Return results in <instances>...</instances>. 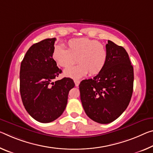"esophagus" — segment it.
Here are the masks:
<instances>
[{"label":"esophagus","instance_id":"1","mask_svg":"<svg viewBox=\"0 0 153 153\" xmlns=\"http://www.w3.org/2000/svg\"><path fill=\"white\" fill-rule=\"evenodd\" d=\"M74 82H75V85H76V86H78L79 83H80V82H79V80H74Z\"/></svg>","mask_w":153,"mask_h":153}]
</instances>
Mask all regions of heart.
<instances>
[{"label": "heart", "mask_w": 153, "mask_h": 153, "mask_svg": "<svg viewBox=\"0 0 153 153\" xmlns=\"http://www.w3.org/2000/svg\"><path fill=\"white\" fill-rule=\"evenodd\" d=\"M53 58L59 66L67 68L77 62L78 65L65 70V76L79 79L89 73L94 76L100 73L107 61L108 52L105 46L97 41L88 38L70 39L67 50L56 46L53 52Z\"/></svg>", "instance_id": "heart-1"}]
</instances>
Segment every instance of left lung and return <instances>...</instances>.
Returning a JSON list of instances; mask_svg holds the SVG:
<instances>
[{
    "mask_svg": "<svg viewBox=\"0 0 153 153\" xmlns=\"http://www.w3.org/2000/svg\"><path fill=\"white\" fill-rule=\"evenodd\" d=\"M105 48L108 58L102 71L79 85L86 115L101 124L113 122L127 109L134 79L133 67L125 48L110 40Z\"/></svg>",
    "mask_w": 153,
    "mask_h": 153,
    "instance_id": "left-lung-1",
    "label": "left lung"
}]
</instances>
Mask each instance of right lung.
Listing matches in <instances>:
<instances>
[{
    "label": "right lung",
    "mask_w": 153,
    "mask_h": 153,
    "mask_svg": "<svg viewBox=\"0 0 153 153\" xmlns=\"http://www.w3.org/2000/svg\"><path fill=\"white\" fill-rule=\"evenodd\" d=\"M56 38L46 39L29 48L21 62L20 91L26 110L38 122L47 123L62 115L68 94L75 86L69 77L54 82L62 71L53 59Z\"/></svg>",
    "instance_id": "1"
}]
</instances>
